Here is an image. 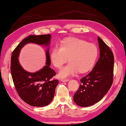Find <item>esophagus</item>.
<instances>
[{"instance_id": "34e87169", "label": "esophagus", "mask_w": 126, "mask_h": 126, "mask_svg": "<svg viewBox=\"0 0 126 126\" xmlns=\"http://www.w3.org/2000/svg\"><path fill=\"white\" fill-rule=\"evenodd\" d=\"M61 80L62 82H67L69 80V79H65V78H62V79H61Z\"/></svg>"}]
</instances>
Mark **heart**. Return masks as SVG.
<instances>
[{"instance_id": "heart-1", "label": "heart", "mask_w": 126, "mask_h": 126, "mask_svg": "<svg viewBox=\"0 0 126 126\" xmlns=\"http://www.w3.org/2000/svg\"><path fill=\"white\" fill-rule=\"evenodd\" d=\"M98 50L93 43L76 37H70L61 41L60 48L55 47L51 50L50 59L54 66L60 69L68 60L70 63L59 73V76L66 77L77 71L85 73L93 67Z\"/></svg>"}]
</instances>
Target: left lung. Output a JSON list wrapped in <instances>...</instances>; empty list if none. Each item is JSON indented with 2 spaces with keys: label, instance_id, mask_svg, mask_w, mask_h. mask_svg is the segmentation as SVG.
Here are the masks:
<instances>
[{
  "label": "left lung",
  "instance_id": "8db88e82",
  "mask_svg": "<svg viewBox=\"0 0 126 126\" xmlns=\"http://www.w3.org/2000/svg\"><path fill=\"white\" fill-rule=\"evenodd\" d=\"M100 58L91 72L80 79V84L73 95V100L82 107L94 105L107 93L113 79L114 56L112 51L100 37H98Z\"/></svg>",
  "mask_w": 126,
  "mask_h": 126
}]
</instances>
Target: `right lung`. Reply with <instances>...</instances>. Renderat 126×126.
Here are the masks:
<instances>
[{
    "mask_svg": "<svg viewBox=\"0 0 126 126\" xmlns=\"http://www.w3.org/2000/svg\"><path fill=\"white\" fill-rule=\"evenodd\" d=\"M50 38V34L30 35L19 43L11 55L10 70L14 86L21 99L32 106L43 107L50 103L59 80L52 79L56 72L49 67L51 61L49 49L47 51L46 66L35 73L23 70L18 63V56L21 49L26 44L34 43L47 46Z\"/></svg>",
    "mask_w": 126,
    "mask_h": 126,
    "instance_id": "right-lung-1",
    "label": "right lung"
}]
</instances>
